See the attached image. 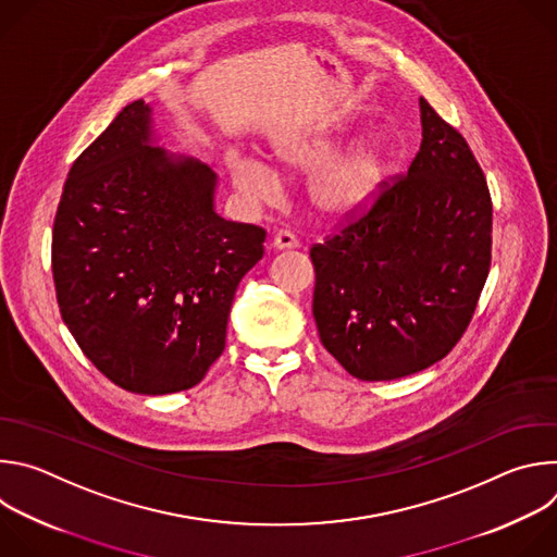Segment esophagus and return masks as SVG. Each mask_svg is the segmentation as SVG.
<instances>
[{"label": "esophagus", "mask_w": 557, "mask_h": 557, "mask_svg": "<svg viewBox=\"0 0 557 557\" xmlns=\"http://www.w3.org/2000/svg\"><path fill=\"white\" fill-rule=\"evenodd\" d=\"M273 247H275L277 251H288V249H297V247H299V240H297V235H295L293 231L282 228V231H277V233L273 235Z\"/></svg>", "instance_id": "esophagus-1"}]
</instances>
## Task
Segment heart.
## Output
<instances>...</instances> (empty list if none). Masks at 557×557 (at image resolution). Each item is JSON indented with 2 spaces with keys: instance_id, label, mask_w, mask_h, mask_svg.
I'll return each mask as SVG.
<instances>
[{
  "instance_id": "heart-1",
  "label": "heart",
  "mask_w": 557,
  "mask_h": 557,
  "mask_svg": "<svg viewBox=\"0 0 557 557\" xmlns=\"http://www.w3.org/2000/svg\"><path fill=\"white\" fill-rule=\"evenodd\" d=\"M331 156L326 143H288L275 149L273 161L284 170L308 172L320 168ZM228 178L249 200L264 202L277 194V178L253 158L228 156ZM387 170V156L379 143H361L337 161L317 170L308 183V196L317 211L346 218L366 209L381 189Z\"/></svg>"
}]
</instances>
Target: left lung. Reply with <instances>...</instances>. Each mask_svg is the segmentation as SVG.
I'll return each instance as SVG.
<instances>
[{"label":"left lung","instance_id":"obj_1","mask_svg":"<svg viewBox=\"0 0 557 557\" xmlns=\"http://www.w3.org/2000/svg\"><path fill=\"white\" fill-rule=\"evenodd\" d=\"M423 140L408 174L346 215L314 267L324 348L361 381H389L451 352L492 267V196L462 134L421 99Z\"/></svg>","mask_w":557,"mask_h":557}]
</instances>
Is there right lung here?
I'll return each mask as SVG.
<instances>
[{
  "label": "right lung",
  "instance_id": "add662e5",
  "mask_svg": "<svg viewBox=\"0 0 557 557\" xmlns=\"http://www.w3.org/2000/svg\"><path fill=\"white\" fill-rule=\"evenodd\" d=\"M149 106H125L76 158L52 226L63 322L112 383L170 394L222 355L240 280L267 231L213 211L215 174L149 145Z\"/></svg>",
  "mask_w": 557,
  "mask_h": 557
}]
</instances>
